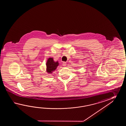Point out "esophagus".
<instances>
[{
  "instance_id": "1",
  "label": "esophagus",
  "mask_w": 126,
  "mask_h": 126,
  "mask_svg": "<svg viewBox=\"0 0 126 126\" xmlns=\"http://www.w3.org/2000/svg\"><path fill=\"white\" fill-rule=\"evenodd\" d=\"M63 66H64V67H65V66H66V65H67V63H66V62H63Z\"/></svg>"
}]
</instances>
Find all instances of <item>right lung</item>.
<instances>
[{
	"label": "right lung",
	"mask_w": 126,
	"mask_h": 126,
	"mask_svg": "<svg viewBox=\"0 0 126 126\" xmlns=\"http://www.w3.org/2000/svg\"><path fill=\"white\" fill-rule=\"evenodd\" d=\"M59 63L58 61L55 62L53 58H49L46 62V72L48 73H52L53 71L56 69L57 67L59 66Z\"/></svg>",
	"instance_id": "1"
}]
</instances>
